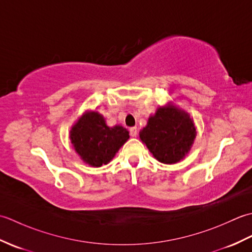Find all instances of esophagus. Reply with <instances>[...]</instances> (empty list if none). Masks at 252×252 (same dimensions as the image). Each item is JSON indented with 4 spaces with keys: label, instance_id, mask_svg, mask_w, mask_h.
Here are the masks:
<instances>
[{
    "label": "esophagus",
    "instance_id": "1",
    "mask_svg": "<svg viewBox=\"0 0 252 252\" xmlns=\"http://www.w3.org/2000/svg\"><path fill=\"white\" fill-rule=\"evenodd\" d=\"M130 135L133 137H135L137 135V127L136 126L130 127Z\"/></svg>",
    "mask_w": 252,
    "mask_h": 252
}]
</instances>
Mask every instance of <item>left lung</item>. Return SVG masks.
<instances>
[{
  "mask_svg": "<svg viewBox=\"0 0 252 252\" xmlns=\"http://www.w3.org/2000/svg\"><path fill=\"white\" fill-rule=\"evenodd\" d=\"M196 136L194 122L173 105L160 107L140 132L143 143L158 161L179 162L189 153Z\"/></svg>",
  "mask_w": 252,
  "mask_h": 252,
  "instance_id": "obj_1",
  "label": "left lung"
}]
</instances>
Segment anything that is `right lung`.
<instances>
[{"label": "right lung", "instance_id": "right-lung-1", "mask_svg": "<svg viewBox=\"0 0 252 252\" xmlns=\"http://www.w3.org/2000/svg\"><path fill=\"white\" fill-rule=\"evenodd\" d=\"M129 137L126 127H109L104 117L95 111L84 114L70 131V140L77 154L93 167L108 163Z\"/></svg>", "mask_w": 252, "mask_h": 252}]
</instances>
